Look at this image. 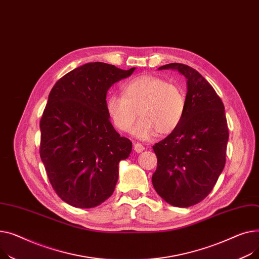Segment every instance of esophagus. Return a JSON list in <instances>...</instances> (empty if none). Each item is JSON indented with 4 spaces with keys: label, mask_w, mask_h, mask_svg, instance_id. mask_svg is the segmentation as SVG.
<instances>
[{
    "label": "esophagus",
    "mask_w": 259,
    "mask_h": 259,
    "mask_svg": "<svg viewBox=\"0 0 259 259\" xmlns=\"http://www.w3.org/2000/svg\"><path fill=\"white\" fill-rule=\"evenodd\" d=\"M134 149L136 153H142V151L145 149V147L141 143H136L134 144Z\"/></svg>",
    "instance_id": "1"
}]
</instances>
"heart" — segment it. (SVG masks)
<instances>
[{
    "label": "heart",
    "instance_id": "heart-1",
    "mask_svg": "<svg viewBox=\"0 0 259 259\" xmlns=\"http://www.w3.org/2000/svg\"><path fill=\"white\" fill-rule=\"evenodd\" d=\"M105 109L115 127L127 133L137 116L140 121L133 134L147 140L157 133L161 136L174 133L183 120L186 98L175 83L154 75H141L127 81L122 88V96L111 95Z\"/></svg>",
    "mask_w": 259,
    "mask_h": 259
}]
</instances>
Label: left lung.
Wrapping results in <instances>:
<instances>
[{"label":"left lung","mask_w":259,"mask_h":259,"mask_svg":"<svg viewBox=\"0 0 259 259\" xmlns=\"http://www.w3.org/2000/svg\"><path fill=\"white\" fill-rule=\"evenodd\" d=\"M159 69L183 74L187 78V94L182 122L153 146L158 166L151 180L165 202L190 207L211 192L225 167L229 130L224 103L193 68L172 63Z\"/></svg>","instance_id":"1"}]
</instances>
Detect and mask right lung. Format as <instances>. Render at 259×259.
<instances>
[{
  "mask_svg": "<svg viewBox=\"0 0 259 259\" xmlns=\"http://www.w3.org/2000/svg\"><path fill=\"white\" fill-rule=\"evenodd\" d=\"M134 71L89 63L51 90L39 122V155L54 191L73 207H96L115 190L119 162L128 158L132 142L112 125L105 98Z\"/></svg>",
  "mask_w": 259,
  "mask_h": 259,
  "instance_id": "obj_1",
  "label": "right lung"
}]
</instances>
